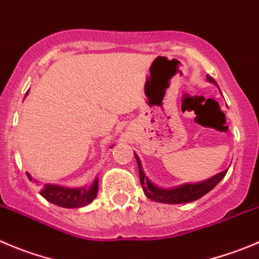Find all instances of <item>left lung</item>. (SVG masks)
<instances>
[{
	"instance_id": "obj_1",
	"label": "left lung",
	"mask_w": 259,
	"mask_h": 259,
	"mask_svg": "<svg viewBox=\"0 0 259 259\" xmlns=\"http://www.w3.org/2000/svg\"><path fill=\"white\" fill-rule=\"evenodd\" d=\"M207 81L211 83L218 86L216 81L213 80L211 76H206ZM137 161V166H139L140 173V182H141L142 189H144L145 194L149 197L150 199L155 202H160V203H170V205H177V203H188V202H193L196 199L201 198L202 196H205L206 193L215 188L221 179L226 176L228 170H224L221 173L216 174V176L211 177V178L206 179L199 183H186L182 186L174 187V188H161V187L156 186L152 183L147 176L145 174L144 169H142V164L140 157L137 154H135Z\"/></svg>"
}]
</instances>
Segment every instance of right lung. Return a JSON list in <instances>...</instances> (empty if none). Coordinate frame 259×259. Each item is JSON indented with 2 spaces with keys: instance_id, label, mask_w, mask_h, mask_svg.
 Wrapping results in <instances>:
<instances>
[{
  "instance_id": "right-lung-1",
  "label": "right lung",
  "mask_w": 259,
  "mask_h": 259,
  "mask_svg": "<svg viewBox=\"0 0 259 259\" xmlns=\"http://www.w3.org/2000/svg\"><path fill=\"white\" fill-rule=\"evenodd\" d=\"M26 176H28L29 181H34V183L38 182L33 179V177L29 173H26ZM98 189H99V181L98 178H95L90 187L85 186L78 187V188H70V187L58 186V184H43L40 194L53 205L65 208H77L83 207L94 201L98 194Z\"/></svg>"
}]
</instances>
